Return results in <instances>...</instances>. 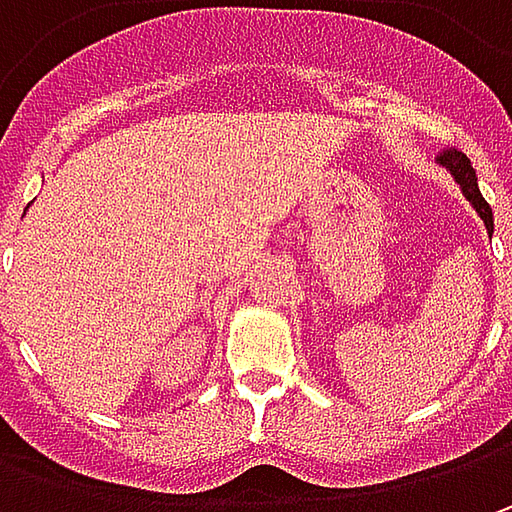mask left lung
<instances>
[{
	"instance_id": "1",
	"label": "left lung",
	"mask_w": 512,
	"mask_h": 512,
	"mask_svg": "<svg viewBox=\"0 0 512 512\" xmlns=\"http://www.w3.org/2000/svg\"><path fill=\"white\" fill-rule=\"evenodd\" d=\"M439 165L450 170V176L456 179V185L462 187L464 199L476 207V213L482 216L487 233H493V210H490V205L484 202L482 190H479V182H476V170H473V165H470V159L464 156L462 150L453 148V150H444L442 156H439Z\"/></svg>"
}]
</instances>
